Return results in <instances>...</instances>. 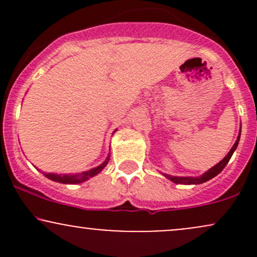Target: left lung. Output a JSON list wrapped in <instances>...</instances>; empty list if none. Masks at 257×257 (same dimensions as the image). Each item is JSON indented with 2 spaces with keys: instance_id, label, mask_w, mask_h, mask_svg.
<instances>
[{
  "instance_id": "8db88e82",
  "label": "left lung",
  "mask_w": 257,
  "mask_h": 257,
  "mask_svg": "<svg viewBox=\"0 0 257 257\" xmlns=\"http://www.w3.org/2000/svg\"><path fill=\"white\" fill-rule=\"evenodd\" d=\"M239 139H240V133H239V135H238L237 141H235L234 145H233V147L231 149V151L228 152V155H227L226 157L220 162V163H217L216 166L211 168L210 170H208V172H206L205 174H203L202 176H198V178H179V176H170V175H167V174H164V176H166V178H168L169 180H172V181L175 182V184H185V185L203 184V182H205V181H208V180L213 179L214 176H216L217 174H220L221 172H222L223 168L227 166V163H228L229 159H231L233 152H234L235 149H237L238 143H239Z\"/></svg>"
}]
</instances>
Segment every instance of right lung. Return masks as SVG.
Segmentation results:
<instances>
[{
	"instance_id": "obj_1",
	"label": "right lung",
	"mask_w": 257,
	"mask_h": 257,
	"mask_svg": "<svg viewBox=\"0 0 257 257\" xmlns=\"http://www.w3.org/2000/svg\"><path fill=\"white\" fill-rule=\"evenodd\" d=\"M110 161V157H108L101 166L94 168V169L88 170V172H83V173H78V174H73V175H58V174H46L44 173V176L48 178L49 180H53L55 182H61V184H79V182H83L85 180H88L89 178H93L94 175L101 172L104 169L106 164L108 163Z\"/></svg>"
}]
</instances>
